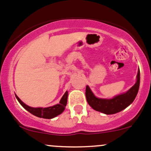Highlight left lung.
Masks as SVG:
<instances>
[{
	"label": "left lung",
	"mask_w": 151,
	"mask_h": 151,
	"mask_svg": "<svg viewBox=\"0 0 151 151\" xmlns=\"http://www.w3.org/2000/svg\"><path fill=\"white\" fill-rule=\"evenodd\" d=\"M140 74L139 70L137 76V82L126 93L114 97L112 99L97 98L94 96L90 88L86 86V97L88 105L94 110L105 113L107 115L119 113L127 107L131 105L134 100L139 87Z\"/></svg>",
	"instance_id": "8db88e82"
}]
</instances>
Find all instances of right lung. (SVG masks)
Wrapping results in <instances>:
<instances>
[{"label": "right lung", "instance_id": "right-lung-1", "mask_svg": "<svg viewBox=\"0 0 151 151\" xmlns=\"http://www.w3.org/2000/svg\"><path fill=\"white\" fill-rule=\"evenodd\" d=\"M68 92L66 91L62 97L60 103L54 105V106L49 107V108H32V107H29L24 104L17 95L16 97L22 106L29 113H32V115L37 116V117L43 118V119H51L61 114L64 111L65 106L67 105V102H68Z\"/></svg>", "mask_w": 151, "mask_h": 151}]
</instances>
